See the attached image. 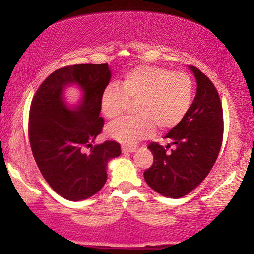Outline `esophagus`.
Segmentation results:
<instances>
[{"mask_svg":"<svg viewBox=\"0 0 254 254\" xmlns=\"http://www.w3.org/2000/svg\"><path fill=\"white\" fill-rule=\"evenodd\" d=\"M136 151V148H131V147H122V152L123 153H132V152H135Z\"/></svg>","mask_w":254,"mask_h":254,"instance_id":"1","label":"esophagus"}]
</instances>
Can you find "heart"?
I'll use <instances>...</instances> for the list:
<instances>
[{
    "label": "heart",
    "instance_id": "heart-1",
    "mask_svg": "<svg viewBox=\"0 0 254 254\" xmlns=\"http://www.w3.org/2000/svg\"><path fill=\"white\" fill-rule=\"evenodd\" d=\"M194 96V83L184 72L157 66L128 70L120 84L107 85L101 96V111L109 120L121 118L136 102L134 119L111 124L107 135L120 143L133 145L152 135L156 126L168 130L187 114Z\"/></svg>",
    "mask_w": 254,
    "mask_h": 254
}]
</instances>
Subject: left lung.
Wrapping results in <instances>:
<instances>
[{
  "instance_id": "left-lung-1",
  "label": "left lung",
  "mask_w": 254,
  "mask_h": 254,
  "mask_svg": "<svg viewBox=\"0 0 254 254\" xmlns=\"http://www.w3.org/2000/svg\"><path fill=\"white\" fill-rule=\"evenodd\" d=\"M197 89L194 102L179 124L167 133L175 149L168 153L162 145H149L153 163L144 171V179L154 191L180 198L203 182L213 168L223 139V110L212 81L194 66Z\"/></svg>"
}]
</instances>
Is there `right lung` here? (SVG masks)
<instances>
[{
  "instance_id": "obj_1",
  "label": "right lung",
  "mask_w": 254,
  "mask_h": 254,
  "mask_svg": "<svg viewBox=\"0 0 254 254\" xmlns=\"http://www.w3.org/2000/svg\"><path fill=\"white\" fill-rule=\"evenodd\" d=\"M109 64H81L54 71L34 95L29 115L30 145L40 173L50 187L72 201L87 199L104 186L110 160L121 154L115 141L92 147L104 126L101 96L110 83ZM75 85L79 102L66 101ZM84 146H91L88 154Z\"/></svg>"
}]
</instances>
